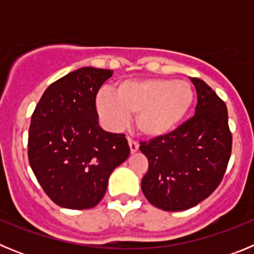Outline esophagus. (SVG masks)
<instances>
[{
	"mask_svg": "<svg viewBox=\"0 0 254 254\" xmlns=\"http://www.w3.org/2000/svg\"><path fill=\"white\" fill-rule=\"evenodd\" d=\"M128 145H129V150H131V152H136L138 150V143L134 140H132V138H128Z\"/></svg>",
	"mask_w": 254,
	"mask_h": 254,
	"instance_id": "obj_1",
	"label": "esophagus"
}]
</instances>
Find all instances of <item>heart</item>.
I'll return each mask as SVG.
<instances>
[{
	"label": "heart",
	"instance_id": "1",
	"mask_svg": "<svg viewBox=\"0 0 254 254\" xmlns=\"http://www.w3.org/2000/svg\"><path fill=\"white\" fill-rule=\"evenodd\" d=\"M196 93L187 81L174 78L127 80L117 85L116 94L100 90L95 108L103 126L118 131L134 116V125L146 137H164L178 129L190 116Z\"/></svg>",
	"mask_w": 254,
	"mask_h": 254
}]
</instances>
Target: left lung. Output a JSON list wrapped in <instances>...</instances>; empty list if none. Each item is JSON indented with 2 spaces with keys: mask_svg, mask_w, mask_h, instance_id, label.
<instances>
[{
  "mask_svg": "<svg viewBox=\"0 0 254 254\" xmlns=\"http://www.w3.org/2000/svg\"><path fill=\"white\" fill-rule=\"evenodd\" d=\"M196 86V113L164 137L141 141L149 160L141 188L149 202L165 211L198 205L217 187L228 168L233 137L226 104L203 80Z\"/></svg>",
  "mask_w": 254,
  "mask_h": 254,
  "instance_id": "1",
  "label": "left lung"
}]
</instances>
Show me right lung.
<instances>
[{"label": "right lung", "mask_w": 254, "mask_h": 254, "mask_svg": "<svg viewBox=\"0 0 254 254\" xmlns=\"http://www.w3.org/2000/svg\"><path fill=\"white\" fill-rule=\"evenodd\" d=\"M112 69L82 67L47 87L31 116L28 156L47 196L71 210L102 201L108 179L129 155L123 133L100 128L95 98Z\"/></svg>", "instance_id": "add662e5"}]
</instances>
